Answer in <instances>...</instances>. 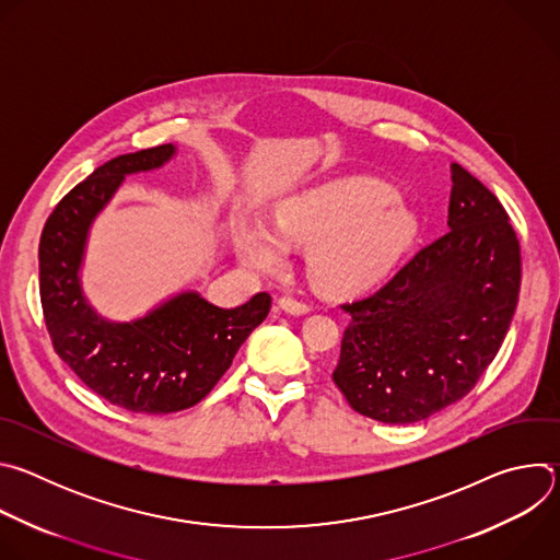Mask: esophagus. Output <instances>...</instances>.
<instances>
[{
	"instance_id": "esophagus-1",
	"label": "esophagus",
	"mask_w": 560,
	"mask_h": 560,
	"mask_svg": "<svg viewBox=\"0 0 560 560\" xmlns=\"http://www.w3.org/2000/svg\"><path fill=\"white\" fill-rule=\"evenodd\" d=\"M279 307L283 312H288V314H305V312H310V305L305 301L294 299V296H281L279 299Z\"/></svg>"
}]
</instances>
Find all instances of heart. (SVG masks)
<instances>
[{"instance_id":"b5f03b06","label":"heart","mask_w":560,"mask_h":560,"mask_svg":"<svg viewBox=\"0 0 560 560\" xmlns=\"http://www.w3.org/2000/svg\"><path fill=\"white\" fill-rule=\"evenodd\" d=\"M275 228L283 242L312 246L307 264L318 285L350 292L378 281L408 250L417 217L381 182L341 179L281 203ZM236 248L259 270L285 264V246L261 225L238 232Z\"/></svg>"}]
</instances>
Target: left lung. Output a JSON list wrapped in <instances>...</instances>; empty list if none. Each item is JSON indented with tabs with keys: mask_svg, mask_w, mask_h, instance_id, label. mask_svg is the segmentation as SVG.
<instances>
[{
	"mask_svg": "<svg viewBox=\"0 0 560 560\" xmlns=\"http://www.w3.org/2000/svg\"><path fill=\"white\" fill-rule=\"evenodd\" d=\"M450 171V230L376 292L341 305L352 322L332 381L381 423H417L463 398L518 303L521 246L505 208L463 166Z\"/></svg>",
	"mask_w": 560,
	"mask_h": 560,
	"instance_id": "obj_1",
	"label": "left lung"
}]
</instances>
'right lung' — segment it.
Instances as JSON below:
<instances>
[{"mask_svg": "<svg viewBox=\"0 0 560 560\" xmlns=\"http://www.w3.org/2000/svg\"><path fill=\"white\" fill-rule=\"evenodd\" d=\"M173 143L119 154L50 212L39 242V296L59 359L108 404L141 415L197 406L270 312V294L225 310L184 292L132 324L97 316L79 288L86 234L126 175L164 166Z\"/></svg>", "mask_w": 560, "mask_h": 560, "instance_id": "1", "label": "right lung"}]
</instances>
